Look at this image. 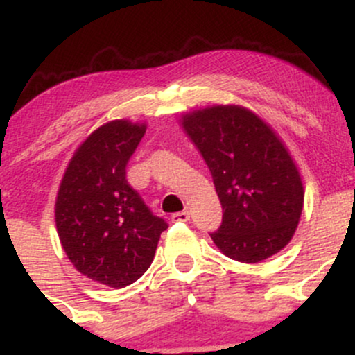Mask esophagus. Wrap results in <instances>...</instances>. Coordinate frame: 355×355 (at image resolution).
<instances>
[{"instance_id":"1","label":"esophagus","mask_w":355,"mask_h":355,"mask_svg":"<svg viewBox=\"0 0 355 355\" xmlns=\"http://www.w3.org/2000/svg\"><path fill=\"white\" fill-rule=\"evenodd\" d=\"M189 220H190V214L187 210L177 211V214L172 215V222H189Z\"/></svg>"}]
</instances>
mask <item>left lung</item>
Returning <instances> with one entry per match:
<instances>
[{
    "label": "left lung",
    "instance_id": "8db88e82",
    "mask_svg": "<svg viewBox=\"0 0 355 355\" xmlns=\"http://www.w3.org/2000/svg\"><path fill=\"white\" fill-rule=\"evenodd\" d=\"M182 125L209 166L222 203V223L210 234L215 245L243 263L282 250L299 225L304 187L274 130L237 105L187 113Z\"/></svg>",
    "mask_w": 355,
    "mask_h": 355
}]
</instances>
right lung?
<instances>
[{
  "mask_svg": "<svg viewBox=\"0 0 355 355\" xmlns=\"http://www.w3.org/2000/svg\"><path fill=\"white\" fill-rule=\"evenodd\" d=\"M145 125L113 120L76 150L55 203L63 250L80 274L113 288L133 284L152 263L166 222L126 180Z\"/></svg>",
  "mask_w": 355,
  "mask_h": 355,
  "instance_id": "right-lung-1",
  "label": "right lung"
}]
</instances>
